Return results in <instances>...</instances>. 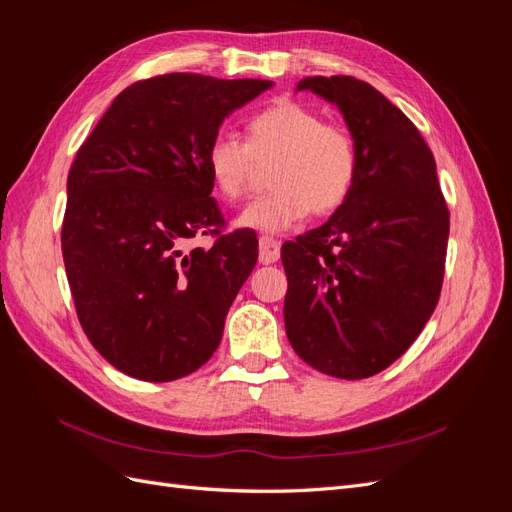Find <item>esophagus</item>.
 I'll list each match as a JSON object with an SVG mask.
<instances>
[{
  "mask_svg": "<svg viewBox=\"0 0 512 512\" xmlns=\"http://www.w3.org/2000/svg\"><path fill=\"white\" fill-rule=\"evenodd\" d=\"M258 252H260V262L262 265H273L280 258V241H275L273 237H260L258 239Z\"/></svg>",
  "mask_w": 512,
  "mask_h": 512,
  "instance_id": "obj_1",
  "label": "esophagus"
}]
</instances>
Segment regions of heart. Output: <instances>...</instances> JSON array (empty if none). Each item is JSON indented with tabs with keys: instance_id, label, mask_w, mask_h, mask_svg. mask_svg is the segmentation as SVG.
I'll list each match as a JSON object with an SVG mask.
<instances>
[{
	"instance_id": "heart-1",
	"label": "heart",
	"mask_w": 512,
	"mask_h": 512,
	"mask_svg": "<svg viewBox=\"0 0 512 512\" xmlns=\"http://www.w3.org/2000/svg\"><path fill=\"white\" fill-rule=\"evenodd\" d=\"M254 158L277 156L269 183L273 190L254 198L237 226L282 232L305 220L309 211L331 213L346 203L356 175L359 151L350 132L297 102H280L247 123V143L222 132L207 147V170L215 190L226 200L245 192Z\"/></svg>"
}]
</instances>
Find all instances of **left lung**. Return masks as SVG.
<instances>
[{
	"instance_id": "obj_1",
	"label": "left lung",
	"mask_w": 512,
	"mask_h": 512,
	"mask_svg": "<svg viewBox=\"0 0 512 512\" xmlns=\"http://www.w3.org/2000/svg\"><path fill=\"white\" fill-rule=\"evenodd\" d=\"M297 91L335 104L359 151L346 203L282 245L288 342L322 374L361 380L404 354L438 305L448 209L414 123L352 76H307Z\"/></svg>"
}]
</instances>
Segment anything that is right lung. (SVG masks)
Instances as JSON below:
<instances>
[{
	"mask_svg": "<svg viewBox=\"0 0 512 512\" xmlns=\"http://www.w3.org/2000/svg\"><path fill=\"white\" fill-rule=\"evenodd\" d=\"M273 87L262 79L164 74L113 100L68 175L61 252L89 342L123 374L170 382L218 350L258 260L254 230L220 232L207 147L222 121Z\"/></svg>",
	"mask_w": 512,
	"mask_h": 512,
	"instance_id": "add662e5",
	"label": "right lung"
}]
</instances>
